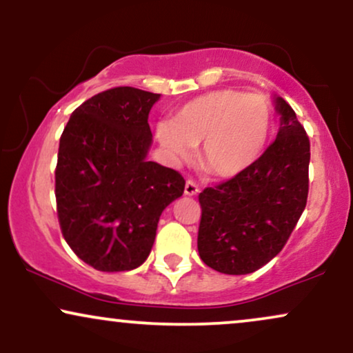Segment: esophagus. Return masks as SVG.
<instances>
[{
    "label": "esophagus",
    "mask_w": 353,
    "mask_h": 353,
    "mask_svg": "<svg viewBox=\"0 0 353 353\" xmlns=\"http://www.w3.org/2000/svg\"><path fill=\"white\" fill-rule=\"evenodd\" d=\"M184 194H185V195H197V194H199V185L195 184L194 181H187V182H185Z\"/></svg>",
    "instance_id": "esophagus-1"
}]
</instances>
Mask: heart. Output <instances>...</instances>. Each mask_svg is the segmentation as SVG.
I'll list each match as a JSON object with an SVG mask.
<instances>
[{
	"mask_svg": "<svg viewBox=\"0 0 353 353\" xmlns=\"http://www.w3.org/2000/svg\"><path fill=\"white\" fill-rule=\"evenodd\" d=\"M265 96L239 89H218L192 99L174 122L156 125V138L174 163L185 161L202 143L200 163L216 176L231 177L256 161L272 128Z\"/></svg>",
	"mask_w": 353,
	"mask_h": 353,
	"instance_id": "heart-1",
	"label": "heart"
}]
</instances>
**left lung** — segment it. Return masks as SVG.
<instances>
[{
  "instance_id": "left-lung-1",
  "label": "left lung",
  "mask_w": 353,
  "mask_h": 353,
  "mask_svg": "<svg viewBox=\"0 0 353 353\" xmlns=\"http://www.w3.org/2000/svg\"><path fill=\"white\" fill-rule=\"evenodd\" d=\"M280 130L264 153L231 179L200 192L197 248L213 270L244 275L282 251L310 190V138L295 110L275 99Z\"/></svg>"
}]
</instances>
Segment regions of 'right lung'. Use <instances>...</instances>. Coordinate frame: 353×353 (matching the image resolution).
Segmentation results:
<instances>
[{
  "label": "right lung",
  "instance_id": "right-lung-1",
  "mask_svg": "<svg viewBox=\"0 0 353 353\" xmlns=\"http://www.w3.org/2000/svg\"><path fill=\"white\" fill-rule=\"evenodd\" d=\"M159 94L102 91L71 114L58 146L57 215L73 252L101 272L137 269L159 216L184 194L179 172L148 161V114Z\"/></svg>",
  "mask_w": 353,
  "mask_h": 353
}]
</instances>
